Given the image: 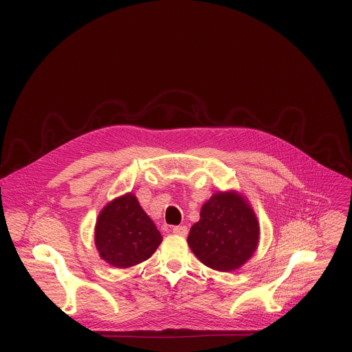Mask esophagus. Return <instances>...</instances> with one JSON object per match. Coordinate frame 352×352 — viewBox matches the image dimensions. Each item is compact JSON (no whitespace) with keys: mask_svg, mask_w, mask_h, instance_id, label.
Segmentation results:
<instances>
[{"mask_svg":"<svg viewBox=\"0 0 352 352\" xmlns=\"http://www.w3.org/2000/svg\"><path fill=\"white\" fill-rule=\"evenodd\" d=\"M173 232L179 236H186L188 234V228L186 226H177L173 228Z\"/></svg>","mask_w":352,"mask_h":352,"instance_id":"34e87169","label":"esophagus"}]
</instances>
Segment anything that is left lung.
Listing matches in <instances>:
<instances>
[{"instance_id":"obj_1","label":"left lung","mask_w":352,"mask_h":352,"mask_svg":"<svg viewBox=\"0 0 352 352\" xmlns=\"http://www.w3.org/2000/svg\"><path fill=\"white\" fill-rule=\"evenodd\" d=\"M260 226L247 199L235 191L215 192L188 234V245L207 267L230 272L243 267L258 247Z\"/></svg>"}]
</instances>
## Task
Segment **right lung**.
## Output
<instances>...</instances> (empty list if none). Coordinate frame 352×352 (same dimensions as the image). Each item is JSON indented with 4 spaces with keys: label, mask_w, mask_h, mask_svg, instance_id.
<instances>
[{
    "label": "right lung",
    "mask_w": 352,
    "mask_h": 352,
    "mask_svg": "<svg viewBox=\"0 0 352 352\" xmlns=\"http://www.w3.org/2000/svg\"><path fill=\"white\" fill-rule=\"evenodd\" d=\"M162 241L153 219L134 194L118 197L102 208L96 224V247L109 265L128 268L150 258Z\"/></svg>",
    "instance_id": "1"
}]
</instances>
